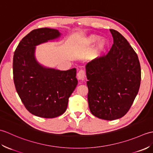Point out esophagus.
<instances>
[{
	"instance_id": "obj_1",
	"label": "esophagus",
	"mask_w": 153,
	"mask_h": 153,
	"mask_svg": "<svg viewBox=\"0 0 153 153\" xmlns=\"http://www.w3.org/2000/svg\"><path fill=\"white\" fill-rule=\"evenodd\" d=\"M77 79L79 80H83L85 79V71L83 70H80L77 74Z\"/></svg>"
}]
</instances>
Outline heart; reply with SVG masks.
Segmentation results:
<instances>
[{
    "label": "heart",
    "mask_w": 153,
    "mask_h": 153,
    "mask_svg": "<svg viewBox=\"0 0 153 153\" xmlns=\"http://www.w3.org/2000/svg\"><path fill=\"white\" fill-rule=\"evenodd\" d=\"M100 39V36L98 35L91 34L88 36L84 37L82 40L84 46L87 48H90L95 44L92 49L89 52L88 57L89 59L91 61H95L99 59L102 56V54L106 51L108 43L105 39Z\"/></svg>",
    "instance_id": "heart-1"
}]
</instances>
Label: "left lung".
Returning a JSON list of instances; mask_svg holds the SVG:
<instances>
[{
    "label": "left lung",
    "mask_w": 153,
    "mask_h": 153,
    "mask_svg": "<svg viewBox=\"0 0 153 153\" xmlns=\"http://www.w3.org/2000/svg\"><path fill=\"white\" fill-rule=\"evenodd\" d=\"M110 31L114 43L109 53L86 65L90 111L106 120L120 118L128 112L141 83L137 54L122 34Z\"/></svg>",
    "instance_id": "left-lung-1"
}]
</instances>
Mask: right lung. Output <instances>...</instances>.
Segmentation results:
<instances>
[{
    "label": "right lung",
    "instance_id": "add662e5",
    "mask_svg": "<svg viewBox=\"0 0 153 153\" xmlns=\"http://www.w3.org/2000/svg\"><path fill=\"white\" fill-rule=\"evenodd\" d=\"M60 35L55 29L31 31L19 42L13 58L16 91L28 111L41 118H53L64 113L77 85L76 68L62 71L47 68L35 58L36 46Z\"/></svg>",
    "mask_w": 153,
    "mask_h": 153
}]
</instances>
